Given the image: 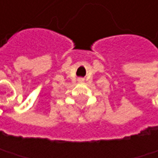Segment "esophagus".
<instances>
[{"label":"esophagus","instance_id":"34e87169","mask_svg":"<svg viewBox=\"0 0 158 158\" xmlns=\"http://www.w3.org/2000/svg\"><path fill=\"white\" fill-rule=\"evenodd\" d=\"M78 81H83V78H81V80H78Z\"/></svg>","mask_w":158,"mask_h":158}]
</instances>
